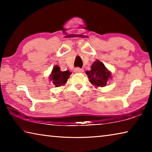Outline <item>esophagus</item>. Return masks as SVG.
<instances>
[{"mask_svg":"<svg viewBox=\"0 0 152 152\" xmlns=\"http://www.w3.org/2000/svg\"><path fill=\"white\" fill-rule=\"evenodd\" d=\"M84 72L83 69H81L80 68H76L74 69V72H76V73H82V72Z\"/></svg>","mask_w":152,"mask_h":152,"instance_id":"obj_1","label":"esophagus"}]
</instances>
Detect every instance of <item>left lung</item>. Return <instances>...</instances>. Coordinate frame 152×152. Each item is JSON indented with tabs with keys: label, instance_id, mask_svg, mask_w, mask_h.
<instances>
[{
	"label": "left lung",
	"instance_id": "8db88e82",
	"mask_svg": "<svg viewBox=\"0 0 152 152\" xmlns=\"http://www.w3.org/2000/svg\"><path fill=\"white\" fill-rule=\"evenodd\" d=\"M86 74L88 75L89 82L96 88L105 86L108 80L111 78V72L99 60L92 64L91 70L86 71Z\"/></svg>",
	"mask_w": 152,
	"mask_h": 152
}]
</instances>
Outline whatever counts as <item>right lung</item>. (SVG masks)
<instances>
[{"instance_id": "1", "label": "right lung", "mask_w": 152, "mask_h": 152, "mask_svg": "<svg viewBox=\"0 0 152 152\" xmlns=\"http://www.w3.org/2000/svg\"><path fill=\"white\" fill-rule=\"evenodd\" d=\"M71 74L72 72L68 70L64 72L61 71L60 67L56 65L53 68L49 78L55 86L60 87L65 85V84L68 81V79L70 78Z\"/></svg>"}]
</instances>
